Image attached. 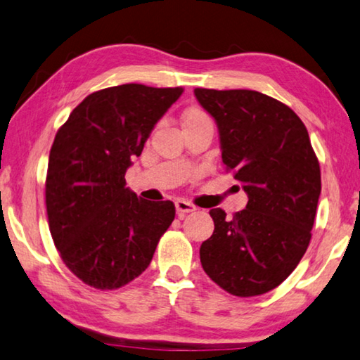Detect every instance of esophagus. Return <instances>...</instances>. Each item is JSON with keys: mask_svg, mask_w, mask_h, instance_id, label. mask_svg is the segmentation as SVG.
I'll return each mask as SVG.
<instances>
[{"mask_svg": "<svg viewBox=\"0 0 360 360\" xmlns=\"http://www.w3.org/2000/svg\"><path fill=\"white\" fill-rule=\"evenodd\" d=\"M175 209H176V213H179V217H185L186 213H191L196 210V205L188 202V200H184V199H176Z\"/></svg>", "mask_w": 360, "mask_h": 360, "instance_id": "34e87169", "label": "esophagus"}]
</instances>
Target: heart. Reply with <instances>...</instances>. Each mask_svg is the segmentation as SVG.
<instances>
[{"label": "heart", "instance_id": "1", "mask_svg": "<svg viewBox=\"0 0 360 360\" xmlns=\"http://www.w3.org/2000/svg\"><path fill=\"white\" fill-rule=\"evenodd\" d=\"M200 120H209V115H207V113L202 109H198V107H191V109L185 110L184 117H181V123H184V126H186V124L200 122Z\"/></svg>", "mask_w": 360, "mask_h": 360}]
</instances>
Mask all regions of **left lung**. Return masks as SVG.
Returning <instances> with one entry per match:
<instances>
[{"mask_svg": "<svg viewBox=\"0 0 360 360\" xmlns=\"http://www.w3.org/2000/svg\"><path fill=\"white\" fill-rule=\"evenodd\" d=\"M215 118L226 170L248 194L228 218L212 209L215 231L200 245V264L219 288L253 297L280 286L305 255L321 194L310 136L286 104L253 90H194Z\"/></svg>", "mask_w": 360, "mask_h": 360, "instance_id": "obj_1", "label": "left lung"}]
</instances>
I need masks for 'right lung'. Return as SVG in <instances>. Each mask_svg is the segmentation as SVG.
Here are the masks:
<instances>
[{"mask_svg": "<svg viewBox=\"0 0 360 360\" xmlns=\"http://www.w3.org/2000/svg\"><path fill=\"white\" fill-rule=\"evenodd\" d=\"M181 93L141 84L104 88L56 131L46 176L49 228L63 262L88 286L112 291L137 278L174 221L170 200L137 198L124 174Z\"/></svg>", "mask_w": 360, "mask_h": 360, "instance_id": "obj_1", "label": "right lung"}]
</instances>
